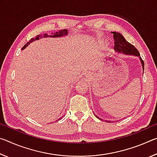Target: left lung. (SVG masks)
<instances>
[{
  "label": "left lung",
  "mask_w": 157,
  "mask_h": 157,
  "mask_svg": "<svg viewBox=\"0 0 157 157\" xmlns=\"http://www.w3.org/2000/svg\"><path fill=\"white\" fill-rule=\"evenodd\" d=\"M111 33L113 34V39H114V50L116 53H121V54L126 55H132V56L138 57L140 61V63L142 65L143 70L144 71V62L142 60L141 57H140V54L138 50L135 48L133 45L129 44L128 41H126L124 37L122 35V34L118 32H111ZM100 120L102 121V119L100 118L99 117L95 116ZM109 122V121H108Z\"/></svg>",
  "instance_id": "8db88e82"
}]
</instances>
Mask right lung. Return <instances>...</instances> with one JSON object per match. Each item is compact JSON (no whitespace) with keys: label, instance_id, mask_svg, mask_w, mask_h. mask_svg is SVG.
I'll return each mask as SVG.
<instances>
[{"label":"right lung","instance_id":"add662e5","mask_svg":"<svg viewBox=\"0 0 157 157\" xmlns=\"http://www.w3.org/2000/svg\"><path fill=\"white\" fill-rule=\"evenodd\" d=\"M68 34V30H60L59 32H56V33H51V35H48V34H46V33L44 34L43 36L41 35V34H40V35H36L35 37H34V38L31 39L30 40V41L28 42V43L26 44L25 46L22 48V50H24L26 47L28 46V45H30V44L32 43V42H33L34 41H38L40 39H41L42 37H44V38H46V37H51V38H56V37H62V36H67ZM61 118H59V120H60Z\"/></svg>","mask_w":157,"mask_h":157}]
</instances>
